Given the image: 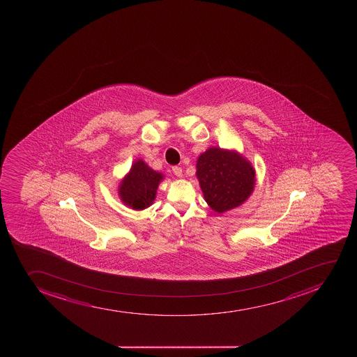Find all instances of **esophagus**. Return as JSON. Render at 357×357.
I'll list each match as a JSON object with an SVG mask.
<instances>
[{"label": "esophagus", "instance_id": "esophagus-1", "mask_svg": "<svg viewBox=\"0 0 357 357\" xmlns=\"http://www.w3.org/2000/svg\"><path fill=\"white\" fill-rule=\"evenodd\" d=\"M172 171L174 173V176H178V178L183 176V169L179 167V166H173Z\"/></svg>", "mask_w": 357, "mask_h": 357}]
</instances>
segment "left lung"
<instances>
[{
	"mask_svg": "<svg viewBox=\"0 0 357 357\" xmlns=\"http://www.w3.org/2000/svg\"><path fill=\"white\" fill-rule=\"evenodd\" d=\"M197 176L206 202L219 214L242 205L254 191V167L236 151L206 150L197 160Z\"/></svg>",
	"mask_w": 357,
	"mask_h": 357,
	"instance_id": "left-lung-1",
	"label": "left lung"
}]
</instances>
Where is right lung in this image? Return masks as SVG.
Masks as SVG:
<instances>
[{
    "label": "right lung",
    "instance_id": "right-lung-1",
    "mask_svg": "<svg viewBox=\"0 0 357 357\" xmlns=\"http://www.w3.org/2000/svg\"><path fill=\"white\" fill-rule=\"evenodd\" d=\"M162 178V173L155 172L142 159H138L119 186L121 200L132 209L148 208L155 200L157 188Z\"/></svg>",
    "mask_w": 357,
    "mask_h": 357
}]
</instances>
